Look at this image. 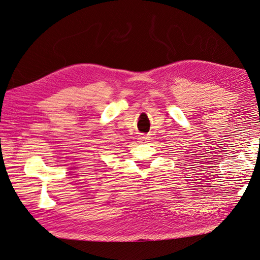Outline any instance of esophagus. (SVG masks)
<instances>
[{
  "label": "esophagus",
  "instance_id": "34e87169",
  "mask_svg": "<svg viewBox=\"0 0 260 260\" xmlns=\"http://www.w3.org/2000/svg\"><path fill=\"white\" fill-rule=\"evenodd\" d=\"M139 140L141 143H146V141L148 140V136H141Z\"/></svg>",
  "mask_w": 260,
  "mask_h": 260
}]
</instances>
